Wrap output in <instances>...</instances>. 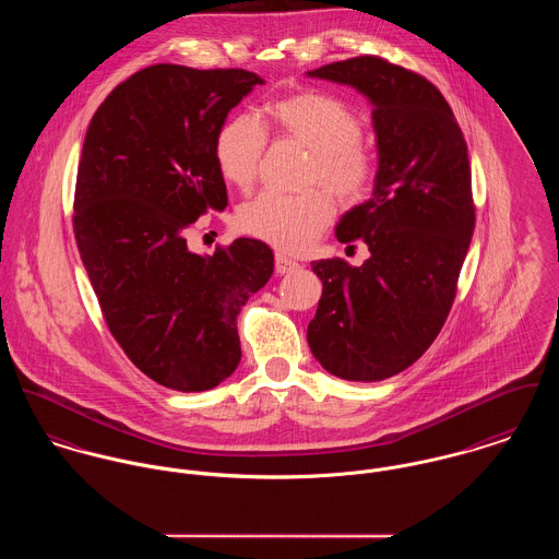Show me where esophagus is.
Returning a JSON list of instances; mask_svg holds the SVG:
<instances>
[{"label":"esophagus","mask_w":559,"mask_h":559,"mask_svg":"<svg viewBox=\"0 0 559 559\" xmlns=\"http://www.w3.org/2000/svg\"><path fill=\"white\" fill-rule=\"evenodd\" d=\"M297 269H299V262H295V260H290V258H286L284 254H275V271H277L280 275L293 273V271H297Z\"/></svg>","instance_id":"esophagus-1"}]
</instances>
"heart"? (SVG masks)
Masks as SVG:
<instances>
[{
  "mask_svg": "<svg viewBox=\"0 0 559 559\" xmlns=\"http://www.w3.org/2000/svg\"><path fill=\"white\" fill-rule=\"evenodd\" d=\"M271 123L286 136L311 150L309 183L326 186L346 203L360 201L376 177V159L362 143V121L355 108L324 92H297L269 102ZM264 128L252 115L228 119L215 139V164L228 186L250 190L262 153ZM335 201L326 190L301 197L264 192L237 211L239 230L255 239L297 254L307 250L333 222Z\"/></svg>",
  "mask_w": 559,
  "mask_h": 559,
  "instance_id": "1",
  "label": "heart"
}]
</instances>
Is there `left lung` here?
Wrapping results in <instances>:
<instances>
[{
	"mask_svg": "<svg viewBox=\"0 0 559 559\" xmlns=\"http://www.w3.org/2000/svg\"><path fill=\"white\" fill-rule=\"evenodd\" d=\"M307 76L362 94L378 147L371 199L335 228L337 241L362 239L371 255L360 266L311 262L322 297L307 342L329 373L378 382L423 356L455 301L476 219L467 145L438 87L402 66L362 55Z\"/></svg>",
	"mask_w": 559,
	"mask_h": 559,
	"instance_id": "obj_1",
	"label": "left lung"
}]
</instances>
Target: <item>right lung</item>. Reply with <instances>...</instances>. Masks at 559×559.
<instances>
[{
	"label": "right lung",
	"instance_id": "1",
	"mask_svg": "<svg viewBox=\"0 0 559 559\" xmlns=\"http://www.w3.org/2000/svg\"><path fill=\"white\" fill-rule=\"evenodd\" d=\"M264 81L248 70L150 66L92 117L76 175L74 237L104 320L157 384L201 393L241 360L237 316L273 275L255 239L201 255L186 228L224 211L215 139Z\"/></svg>",
	"mask_w": 559,
	"mask_h": 559
}]
</instances>
